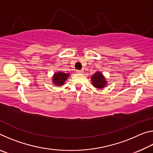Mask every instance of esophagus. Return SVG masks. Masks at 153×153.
Masks as SVG:
<instances>
[{"mask_svg":"<svg viewBox=\"0 0 153 153\" xmlns=\"http://www.w3.org/2000/svg\"><path fill=\"white\" fill-rule=\"evenodd\" d=\"M76 73L79 74H82L84 73V71H83V70H77L76 71Z\"/></svg>","mask_w":153,"mask_h":153,"instance_id":"34e87169","label":"esophagus"}]
</instances>
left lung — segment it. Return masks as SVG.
Instances as JSON below:
<instances>
[{"label": "left lung", "instance_id": "8db88e82", "mask_svg": "<svg viewBox=\"0 0 153 153\" xmlns=\"http://www.w3.org/2000/svg\"><path fill=\"white\" fill-rule=\"evenodd\" d=\"M91 81L93 86L97 88H102L107 84V82L100 71H97L91 77Z\"/></svg>", "mask_w": 153, "mask_h": 153}]
</instances>
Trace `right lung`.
Here are the masks:
<instances>
[{"label": "right lung", "mask_w": 153, "mask_h": 153, "mask_svg": "<svg viewBox=\"0 0 153 153\" xmlns=\"http://www.w3.org/2000/svg\"><path fill=\"white\" fill-rule=\"evenodd\" d=\"M69 76V74L63 73L61 71H58L54 74L53 77V84L55 86H61L64 84L65 82L66 81L67 79Z\"/></svg>", "instance_id": "add662e5"}]
</instances>
